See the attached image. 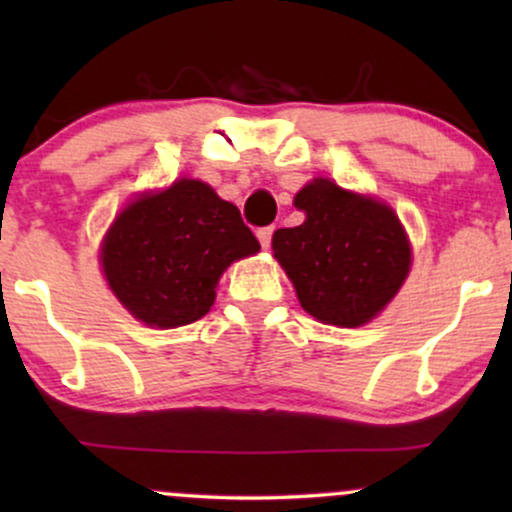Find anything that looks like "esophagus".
<instances>
[{"label":"esophagus","mask_w":512,"mask_h":512,"mask_svg":"<svg viewBox=\"0 0 512 512\" xmlns=\"http://www.w3.org/2000/svg\"><path fill=\"white\" fill-rule=\"evenodd\" d=\"M272 236H274V226H264L257 231V238H260L262 248H269V245H272Z\"/></svg>","instance_id":"34e87169"}]
</instances>
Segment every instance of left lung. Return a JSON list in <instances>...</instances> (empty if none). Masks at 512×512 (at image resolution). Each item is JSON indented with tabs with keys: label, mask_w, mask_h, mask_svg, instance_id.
I'll list each match as a JSON object with an SVG mask.
<instances>
[{
	"label": "left lung",
	"mask_w": 512,
	"mask_h": 512,
	"mask_svg": "<svg viewBox=\"0 0 512 512\" xmlns=\"http://www.w3.org/2000/svg\"><path fill=\"white\" fill-rule=\"evenodd\" d=\"M293 204L305 221L279 228L272 248L303 310L325 325L368 322L409 274L411 252L395 211L325 178L305 185Z\"/></svg>",
	"instance_id": "8db88e82"
}]
</instances>
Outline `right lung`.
<instances>
[{"label":"right lung","instance_id":"obj_1","mask_svg":"<svg viewBox=\"0 0 512 512\" xmlns=\"http://www.w3.org/2000/svg\"><path fill=\"white\" fill-rule=\"evenodd\" d=\"M260 250L236 204L199 180H178L134 199L105 236L101 262L110 289L149 327L190 325L209 313L233 260Z\"/></svg>","mask_w":512,"mask_h":512}]
</instances>
